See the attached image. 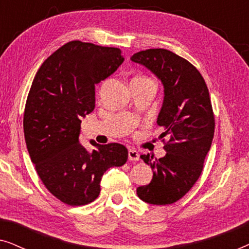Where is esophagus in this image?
I'll return each mask as SVG.
<instances>
[{"mask_svg": "<svg viewBox=\"0 0 249 249\" xmlns=\"http://www.w3.org/2000/svg\"><path fill=\"white\" fill-rule=\"evenodd\" d=\"M128 159L130 160V161H138V160H139V153L136 151V149L130 148L128 151Z\"/></svg>", "mask_w": 249, "mask_h": 249, "instance_id": "1", "label": "esophagus"}]
</instances>
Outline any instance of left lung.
Listing matches in <instances>:
<instances>
[{"mask_svg":"<svg viewBox=\"0 0 249 249\" xmlns=\"http://www.w3.org/2000/svg\"><path fill=\"white\" fill-rule=\"evenodd\" d=\"M142 64L161 80L164 98L158 124L168 137L166 154L156 160L142 155L153 170L152 181L137 188L139 198L153 205H168L185 196L198 180L214 136V115L205 80L192 63L164 49L135 53Z\"/></svg>","mask_w":249,"mask_h":249,"instance_id":"1","label":"left lung"}]
</instances>
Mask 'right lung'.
I'll return each instance as SVG.
<instances>
[{
    "label": "right lung",
    "mask_w": 249,
    "mask_h": 249,
    "mask_svg": "<svg viewBox=\"0 0 249 249\" xmlns=\"http://www.w3.org/2000/svg\"><path fill=\"white\" fill-rule=\"evenodd\" d=\"M124 61L115 47L72 40L44 61L27 97L23 131L28 153L49 192L71 206L100 195L101 180L112 166L127 162L124 145L79 142L81 119L95 108V85Z\"/></svg>",
    "instance_id": "1"
}]
</instances>
